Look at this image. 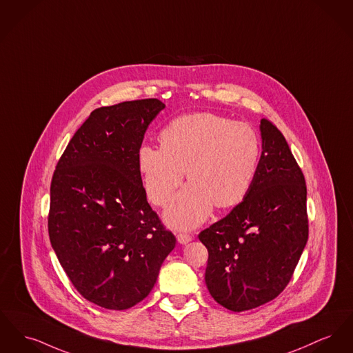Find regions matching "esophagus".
I'll use <instances>...</instances> for the list:
<instances>
[{"label":"esophagus","mask_w":353,"mask_h":353,"mask_svg":"<svg viewBox=\"0 0 353 353\" xmlns=\"http://www.w3.org/2000/svg\"><path fill=\"white\" fill-rule=\"evenodd\" d=\"M192 239L193 237L188 233H179L177 234V241H179V244H183V245H185L189 241H192Z\"/></svg>","instance_id":"obj_1"}]
</instances>
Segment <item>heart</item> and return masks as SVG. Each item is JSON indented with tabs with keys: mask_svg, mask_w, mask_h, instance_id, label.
I'll use <instances>...</instances> for the list:
<instances>
[{
	"mask_svg": "<svg viewBox=\"0 0 353 353\" xmlns=\"http://www.w3.org/2000/svg\"><path fill=\"white\" fill-rule=\"evenodd\" d=\"M160 141L161 146H141L137 154L148 199L165 207L185 169L190 181L165 212L170 227L194 228L213 205L225 209L245 199L261 154L250 125L213 113L184 114L166 125Z\"/></svg>",
	"mask_w": 353,
	"mask_h": 353,
	"instance_id": "1",
	"label": "heart"
}]
</instances>
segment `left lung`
<instances>
[{
  "mask_svg": "<svg viewBox=\"0 0 353 353\" xmlns=\"http://www.w3.org/2000/svg\"><path fill=\"white\" fill-rule=\"evenodd\" d=\"M261 156L245 199L199 234L205 284L229 311L257 308L290 283L308 241L307 187L281 132L260 121Z\"/></svg>",
  "mask_w": 353,
  "mask_h": 353,
  "instance_id": "obj_1",
  "label": "left lung"
}]
</instances>
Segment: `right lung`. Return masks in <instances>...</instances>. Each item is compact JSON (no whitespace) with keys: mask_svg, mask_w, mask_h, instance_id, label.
Listing matches in <instances>:
<instances>
[{"mask_svg":"<svg viewBox=\"0 0 353 353\" xmlns=\"http://www.w3.org/2000/svg\"><path fill=\"white\" fill-rule=\"evenodd\" d=\"M157 99L94 109L74 133L50 185L49 239L86 300L123 311L154 287L176 245L146 201L137 154Z\"/></svg>","mask_w":353,"mask_h":353,"instance_id":"1","label":"right lung"}]
</instances>
